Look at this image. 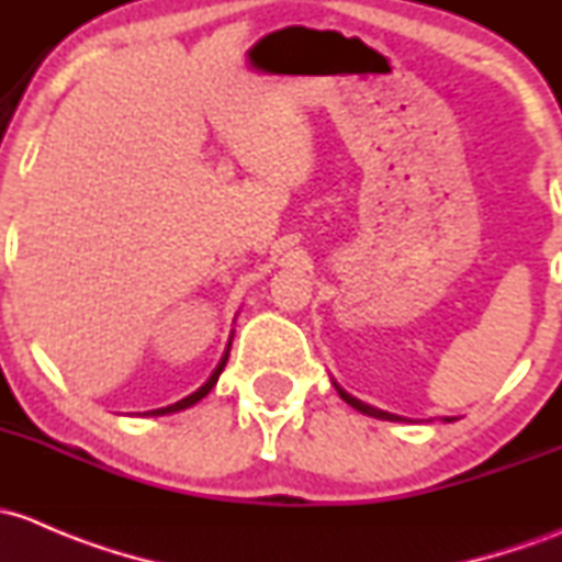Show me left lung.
<instances>
[{
    "label": "left lung",
    "mask_w": 562,
    "mask_h": 562,
    "mask_svg": "<svg viewBox=\"0 0 562 562\" xmlns=\"http://www.w3.org/2000/svg\"><path fill=\"white\" fill-rule=\"evenodd\" d=\"M335 390H338V395L344 397L346 403H349L351 408H357V411H362V414H368V416H375V419H390V422H395V419H401V416H395V414H386V411H381V408H373V406H368V403H362V401H357V397H351L349 392H344L340 390L338 384H335ZM447 422H452V419H447Z\"/></svg>",
    "instance_id": "8db88e82"
}]
</instances>
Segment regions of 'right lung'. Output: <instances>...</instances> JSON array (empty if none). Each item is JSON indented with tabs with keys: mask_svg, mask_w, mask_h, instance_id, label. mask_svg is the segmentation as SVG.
Returning a JSON list of instances; mask_svg holds the SVG:
<instances>
[{
	"mask_svg": "<svg viewBox=\"0 0 562 562\" xmlns=\"http://www.w3.org/2000/svg\"><path fill=\"white\" fill-rule=\"evenodd\" d=\"M229 344H233V340H229ZM227 357H229V346H227V351H224V357L222 360H218V366H216V370H213L211 373V379L205 381V384L200 386V390L196 392H192V395L189 397H183V401H178V403H172V406H167V408H156V411H148V414H154V416H161V414H172V411H181V408H189V406H194L196 401H202V397L207 395V392L213 390V384H216L218 381V375H222V370H224V366H227Z\"/></svg>",
	"mask_w": 562,
	"mask_h": 562,
	"instance_id": "add662e5",
	"label": "right lung"
}]
</instances>
